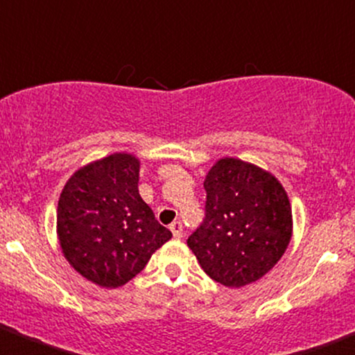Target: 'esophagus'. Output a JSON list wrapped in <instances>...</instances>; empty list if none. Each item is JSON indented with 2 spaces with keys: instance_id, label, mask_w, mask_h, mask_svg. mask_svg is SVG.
I'll use <instances>...</instances> for the list:
<instances>
[{
  "instance_id": "1",
  "label": "esophagus",
  "mask_w": 355,
  "mask_h": 355,
  "mask_svg": "<svg viewBox=\"0 0 355 355\" xmlns=\"http://www.w3.org/2000/svg\"><path fill=\"white\" fill-rule=\"evenodd\" d=\"M169 229H171V232H173L174 239H181V237H182V224H181V222H179V220L173 222Z\"/></svg>"
}]
</instances>
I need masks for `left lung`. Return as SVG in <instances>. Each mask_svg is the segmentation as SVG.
Instances as JSON below:
<instances>
[{
	"instance_id": "obj_1",
	"label": "left lung",
	"mask_w": 355,
	"mask_h": 355,
	"mask_svg": "<svg viewBox=\"0 0 355 355\" xmlns=\"http://www.w3.org/2000/svg\"><path fill=\"white\" fill-rule=\"evenodd\" d=\"M202 224L187 239L214 282L240 288L278 263L291 240V205L283 186L257 166L224 157L204 181Z\"/></svg>"
}]
</instances>
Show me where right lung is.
I'll list each match as a JSON object with an SVG mask.
<instances>
[{
    "label": "right lung",
    "instance_id": "obj_1",
    "mask_svg": "<svg viewBox=\"0 0 355 355\" xmlns=\"http://www.w3.org/2000/svg\"><path fill=\"white\" fill-rule=\"evenodd\" d=\"M139 161L116 153L78 169L62 189L57 234L64 257L103 288L128 283L173 234L138 192Z\"/></svg>",
    "mask_w": 355,
    "mask_h": 355
}]
</instances>
